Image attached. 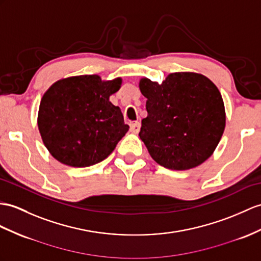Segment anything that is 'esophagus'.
Segmentation results:
<instances>
[{
    "label": "esophagus",
    "instance_id": "34e87169",
    "mask_svg": "<svg viewBox=\"0 0 261 261\" xmlns=\"http://www.w3.org/2000/svg\"><path fill=\"white\" fill-rule=\"evenodd\" d=\"M141 130V123L135 122L130 124V132L134 133V134H137V133Z\"/></svg>",
    "mask_w": 261,
    "mask_h": 261
}]
</instances>
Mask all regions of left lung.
<instances>
[{
    "instance_id": "1",
    "label": "left lung",
    "mask_w": 261,
    "mask_h": 261,
    "mask_svg": "<svg viewBox=\"0 0 261 261\" xmlns=\"http://www.w3.org/2000/svg\"><path fill=\"white\" fill-rule=\"evenodd\" d=\"M147 98V117L139 138L157 164L168 169L199 166L213 155L226 126L221 94L206 76L193 72L169 74L162 84L139 81Z\"/></svg>"
}]
</instances>
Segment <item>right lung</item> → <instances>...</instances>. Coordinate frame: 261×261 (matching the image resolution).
<instances>
[{"label":"right lung","mask_w":261,"mask_h":261,"mask_svg":"<svg viewBox=\"0 0 261 261\" xmlns=\"http://www.w3.org/2000/svg\"><path fill=\"white\" fill-rule=\"evenodd\" d=\"M120 85V77L80 75L57 81L44 93L37 126L56 161L88 167L111 155L129 128L119 107L110 101Z\"/></svg>","instance_id":"right-lung-1"}]
</instances>
